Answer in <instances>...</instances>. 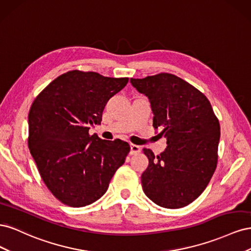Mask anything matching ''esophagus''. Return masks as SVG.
<instances>
[{
	"instance_id": "34e87169",
	"label": "esophagus",
	"mask_w": 251,
	"mask_h": 251,
	"mask_svg": "<svg viewBox=\"0 0 251 251\" xmlns=\"http://www.w3.org/2000/svg\"><path fill=\"white\" fill-rule=\"evenodd\" d=\"M141 151V148L139 146H136V144H131V155L138 154Z\"/></svg>"
}]
</instances>
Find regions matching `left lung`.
Instances as JSON below:
<instances>
[{"label":"left lung","instance_id":"obj_1","mask_svg":"<svg viewBox=\"0 0 251 251\" xmlns=\"http://www.w3.org/2000/svg\"><path fill=\"white\" fill-rule=\"evenodd\" d=\"M130 82L149 98L153 126L168 138L157 157L143 150L149 158L141 175L143 192L161 207H184L203 193L217 168L219 120L206 96L176 75L160 73Z\"/></svg>","mask_w":251,"mask_h":251}]
</instances>
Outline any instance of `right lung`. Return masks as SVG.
Masks as SVG:
<instances>
[{
    "label": "right lung",
    "instance_id": "1",
    "mask_svg": "<svg viewBox=\"0 0 251 251\" xmlns=\"http://www.w3.org/2000/svg\"><path fill=\"white\" fill-rule=\"evenodd\" d=\"M128 81L95 72L69 71L37 96L28 115V147L41 177L64 204L82 207L104 195L131 148L90 135L105 104Z\"/></svg>",
    "mask_w": 251,
    "mask_h": 251
}]
</instances>
